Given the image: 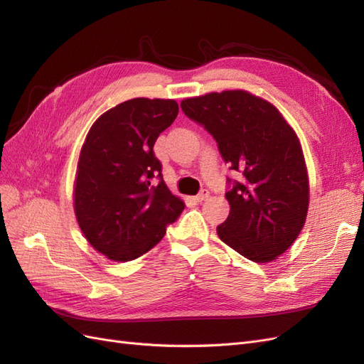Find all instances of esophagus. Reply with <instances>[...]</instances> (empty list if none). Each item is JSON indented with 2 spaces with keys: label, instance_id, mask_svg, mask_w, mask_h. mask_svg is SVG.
<instances>
[{
  "label": "esophagus",
  "instance_id": "34e87169",
  "mask_svg": "<svg viewBox=\"0 0 364 364\" xmlns=\"http://www.w3.org/2000/svg\"><path fill=\"white\" fill-rule=\"evenodd\" d=\"M208 197H209V191H208V190H202L199 194L196 196V200H197V202H205V200L208 199Z\"/></svg>",
  "mask_w": 364,
  "mask_h": 364
}]
</instances>
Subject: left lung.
I'll list each match as a JSON object with an SVG mask.
<instances>
[{"label":"left lung","instance_id":"8db88e82","mask_svg":"<svg viewBox=\"0 0 364 364\" xmlns=\"http://www.w3.org/2000/svg\"><path fill=\"white\" fill-rule=\"evenodd\" d=\"M181 107L214 136L230 170L245 176L226 193L230 211L217 226L220 240L250 261L277 259L299 235L310 203L296 132L272 103L243 90L185 98Z\"/></svg>","mask_w":364,"mask_h":364}]
</instances>
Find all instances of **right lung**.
<instances>
[{
	"mask_svg": "<svg viewBox=\"0 0 364 364\" xmlns=\"http://www.w3.org/2000/svg\"><path fill=\"white\" fill-rule=\"evenodd\" d=\"M178 112L176 100L138 97L109 109L87 132L77 162L74 213L85 238L109 259L144 255L183 211L153 153ZM155 175L160 183L151 186Z\"/></svg>",
	"mask_w": 364,
	"mask_h": 364,
	"instance_id": "right-lung-1",
	"label": "right lung"
}]
</instances>
